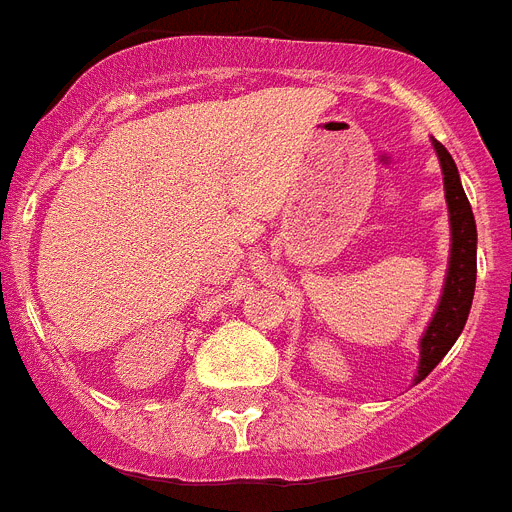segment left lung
Instances as JSON below:
<instances>
[{
  "label": "left lung",
  "mask_w": 512,
  "mask_h": 512,
  "mask_svg": "<svg viewBox=\"0 0 512 512\" xmlns=\"http://www.w3.org/2000/svg\"><path fill=\"white\" fill-rule=\"evenodd\" d=\"M435 153L440 158L442 182H445V200H448L450 216V263L445 286H442L440 304L435 315L429 320L419 341V369H416L414 382H422L424 377L442 362V356L453 349V343L461 336L463 325L468 320V309L474 302L476 289V221L468 205V197L461 187V176L455 169V161L445 145L432 140Z\"/></svg>",
  "instance_id": "8db88e82"
}]
</instances>
